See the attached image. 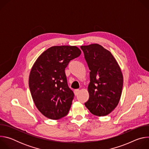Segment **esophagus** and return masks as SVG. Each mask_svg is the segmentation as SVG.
I'll list each match as a JSON object with an SVG mask.
<instances>
[{
	"label": "esophagus",
	"instance_id": "34e87169",
	"mask_svg": "<svg viewBox=\"0 0 149 149\" xmlns=\"http://www.w3.org/2000/svg\"><path fill=\"white\" fill-rule=\"evenodd\" d=\"M79 92V90H78V89L75 90H74V94H75V95H77L78 94Z\"/></svg>",
	"mask_w": 149,
	"mask_h": 149
}]
</instances>
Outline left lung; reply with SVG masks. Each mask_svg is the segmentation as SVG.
Masks as SVG:
<instances>
[{"instance_id":"left-lung-1","label":"left lung","mask_w":149,"mask_h":149,"mask_svg":"<svg viewBox=\"0 0 149 149\" xmlns=\"http://www.w3.org/2000/svg\"><path fill=\"white\" fill-rule=\"evenodd\" d=\"M81 48L90 70L89 99L85 105L95 116H107L117 107L121 95L123 77L120 67L111 53L99 44Z\"/></svg>"}]
</instances>
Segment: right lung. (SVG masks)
<instances>
[{"label":"right lung","instance_id":"1","mask_svg":"<svg viewBox=\"0 0 149 149\" xmlns=\"http://www.w3.org/2000/svg\"><path fill=\"white\" fill-rule=\"evenodd\" d=\"M81 53L75 46H54L34 63L29 87L36 108L46 117L58 120L67 115L74 94L68 86L65 70Z\"/></svg>","mask_w":149,"mask_h":149}]
</instances>
